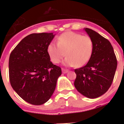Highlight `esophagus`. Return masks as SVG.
Returning <instances> with one entry per match:
<instances>
[{"label":"esophagus","mask_w":124,"mask_h":124,"mask_svg":"<svg viewBox=\"0 0 124 124\" xmlns=\"http://www.w3.org/2000/svg\"><path fill=\"white\" fill-rule=\"evenodd\" d=\"M62 72H63V73L65 74V73H67L68 72V70H66V69L63 68V69H62Z\"/></svg>","instance_id":"34e87169"}]
</instances>
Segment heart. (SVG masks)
<instances>
[{"label":"heart","instance_id":"obj_1","mask_svg":"<svg viewBox=\"0 0 124 124\" xmlns=\"http://www.w3.org/2000/svg\"><path fill=\"white\" fill-rule=\"evenodd\" d=\"M93 51V41L90 37L73 31H66L57 38V44L49 43L47 53L50 60L58 64L66 56L64 64L81 67L90 60Z\"/></svg>","mask_w":124,"mask_h":124}]
</instances>
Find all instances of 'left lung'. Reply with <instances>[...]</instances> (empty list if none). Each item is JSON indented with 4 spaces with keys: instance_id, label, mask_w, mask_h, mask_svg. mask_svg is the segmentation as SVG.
<instances>
[{
    "instance_id": "8db88e82",
    "label": "left lung",
    "mask_w": 124,
    "mask_h": 124,
    "mask_svg": "<svg viewBox=\"0 0 124 124\" xmlns=\"http://www.w3.org/2000/svg\"><path fill=\"white\" fill-rule=\"evenodd\" d=\"M85 31L93 41V51L85 66L74 70V86L83 96L94 99L106 93L111 86L117 61L108 40L90 28Z\"/></svg>"
}]
</instances>
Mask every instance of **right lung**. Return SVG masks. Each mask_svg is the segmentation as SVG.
I'll list each match as a JSON object with an SVG mask.
<instances>
[{
  "instance_id": "1",
  "label": "right lung",
  "mask_w": 124,
  "mask_h": 124,
  "mask_svg": "<svg viewBox=\"0 0 124 124\" xmlns=\"http://www.w3.org/2000/svg\"><path fill=\"white\" fill-rule=\"evenodd\" d=\"M54 37L53 33H32L22 40L11 52L8 62L10 84L24 101L41 105L54 93L61 74L60 66L53 64L47 47Z\"/></svg>"
}]
</instances>
